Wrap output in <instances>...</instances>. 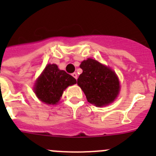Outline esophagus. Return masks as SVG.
I'll return each mask as SVG.
<instances>
[{
    "mask_svg": "<svg viewBox=\"0 0 156 156\" xmlns=\"http://www.w3.org/2000/svg\"><path fill=\"white\" fill-rule=\"evenodd\" d=\"M72 76H73L76 80H77V77H78V76H77L76 73H73L72 74Z\"/></svg>",
    "mask_w": 156,
    "mask_h": 156,
    "instance_id": "obj_1",
    "label": "esophagus"
}]
</instances>
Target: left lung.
I'll return each mask as SVG.
<instances>
[{"label": "left lung", "mask_w": 156, "mask_h": 156, "mask_svg": "<svg viewBox=\"0 0 156 156\" xmlns=\"http://www.w3.org/2000/svg\"><path fill=\"white\" fill-rule=\"evenodd\" d=\"M83 73L77 84L84 92L88 102L98 107L115 100L119 91V82L114 71L96 60L88 58L80 66Z\"/></svg>", "instance_id": "1"}]
</instances>
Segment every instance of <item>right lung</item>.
I'll return each instance as SVG.
<instances>
[{"instance_id":"right-lung-1","label":"right lung","mask_w":156,"mask_h":156,"mask_svg":"<svg viewBox=\"0 0 156 156\" xmlns=\"http://www.w3.org/2000/svg\"><path fill=\"white\" fill-rule=\"evenodd\" d=\"M76 83V80L57 65L48 64L35 83L34 91L38 98L48 105L58 102L63 90L67 87Z\"/></svg>"}]
</instances>
